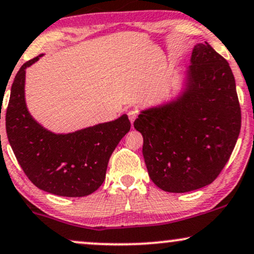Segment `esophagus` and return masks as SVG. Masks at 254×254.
Returning a JSON list of instances; mask_svg holds the SVG:
<instances>
[{"mask_svg": "<svg viewBox=\"0 0 254 254\" xmlns=\"http://www.w3.org/2000/svg\"><path fill=\"white\" fill-rule=\"evenodd\" d=\"M128 118H129V120H130V122H134V120H135V119L137 118V112L135 111V109H130L129 112H128Z\"/></svg>", "mask_w": 254, "mask_h": 254, "instance_id": "obj_1", "label": "esophagus"}]
</instances>
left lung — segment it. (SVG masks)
<instances>
[{
  "label": "left lung",
  "instance_id": "left-lung-1",
  "mask_svg": "<svg viewBox=\"0 0 254 254\" xmlns=\"http://www.w3.org/2000/svg\"><path fill=\"white\" fill-rule=\"evenodd\" d=\"M242 126L230 64L208 43L194 46L173 98L140 111L149 177L165 192L185 193L213 183L232 154Z\"/></svg>",
  "mask_w": 254,
  "mask_h": 254
}]
</instances>
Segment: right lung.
Masks as SVG:
<instances>
[{
	"mask_svg": "<svg viewBox=\"0 0 254 254\" xmlns=\"http://www.w3.org/2000/svg\"><path fill=\"white\" fill-rule=\"evenodd\" d=\"M20 68L10 90L5 128L18 164L29 180L45 192L68 198L89 195L106 178L109 158L130 129L127 114L70 133H54L31 117L26 103V69Z\"/></svg>",
	"mask_w": 254,
	"mask_h": 254,
	"instance_id": "1",
	"label": "right lung"
}]
</instances>
